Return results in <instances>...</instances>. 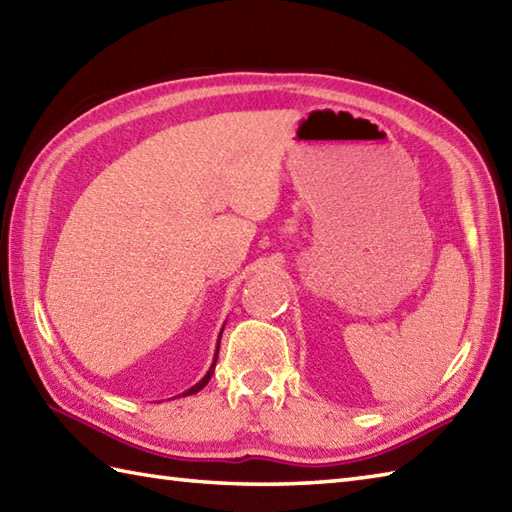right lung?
<instances>
[{
	"instance_id": "obj_1",
	"label": "right lung",
	"mask_w": 512,
	"mask_h": 512,
	"mask_svg": "<svg viewBox=\"0 0 512 512\" xmlns=\"http://www.w3.org/2000/svg\"><path fill=\"white\" fill-rule=\"evenodd\" d=\"M222 332H224V328L220 330V336H222ZM217 354H220V339H217V347H215V356H213V363H211V367H209V372H206L202 380H198V383H195V385H193L191 389H187V391H184V394H180V396H193V394H198V391H200V389H204L206 385H209V380H211V376H213V372H215Z\"/></svg>"
}]
</instances>
